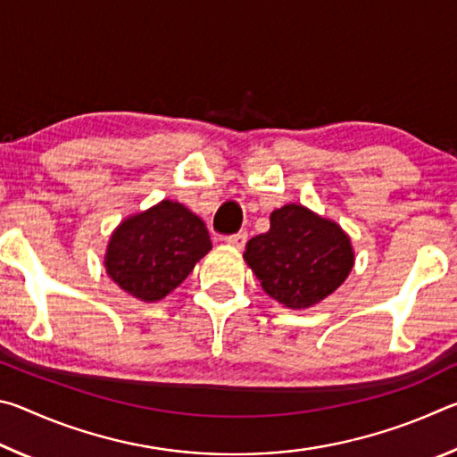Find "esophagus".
<instances>
[{
    "label": "esophagus",
    "instance_id": "obj_1",
    "mask_svg": "<svg viewBox=\"0 0 457 457\" xmlns=\"http://www.w3.org/2000/svg\"><path fill=\"white\" fill-rule=\"evenodd\" d=\"M245 242H247L245 231H239V234H234V236H228L226 237V244L231 245V247H236V250H242V247L245 245Z\"/></svg>",
    "mask_w": 457,
    "mask_h": 457
}]
</instances>
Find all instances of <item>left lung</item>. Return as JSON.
Masks as SVG:
<instances>
[{
    "label": "left lung",
    "instance_id": "obj_1",
    "mask_svg": "<svg viewBox=\"0 0 457 457\" xmlns=\"http://www.w3.org/2000/svg\"><path fill=\"white\" fill-rule=\"evenodd\" d=\"M244 260L268 296L303 311L322 303L346 280L354 250L337 221L288 204L270 215L266 234L247 242Z\"/></svg>",
    "mask_w": 457,
    "mask_h": 457
}]
</instances>
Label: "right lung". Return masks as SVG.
<instances>
[{
    "label": "right lung",
    "instance_id": "right-lung-1",
    "mask_svg": "<svg viewBox=\"0 0 457 457\" xmlns=\"http://www.w3.org/2000/svg\"><path fill=\"white\" fill-rule=\"evenodd\" d=\"M210 250L201 218L179 201L163 199L119 223L106 244L104 268L120 290L141 303H157Z\"/></svg>",
    "mask_w": 457,
    "mask_h": 457
}]
</instances>
